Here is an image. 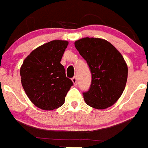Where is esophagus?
<instances>
[{
    "instance_id": "obj_1",
    "label": "esophagus",
    "mask_w": 148,
    "mask_h": 148,
    "mask_svg": "<svg viewBox=\"0 0 148 148\" xmlns=\"http://www.w3.org/2000/svg\"><path fill=\"white\" fill-rule=\"evenodd\" d=\"M72 81H73V84L75 86L77 85V78L76 76H74L73 78H72Z\"/></svg>"
}]
</instances>
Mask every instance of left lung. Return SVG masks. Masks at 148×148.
<instances>
[{
	"label": "left lung",
	"mask_w": 148,
	"mask_h": 148,
	"mask_svg": "<svg viewBox=\"0 0 148 148\" xmlns=\"http://www.w3.org/2000/svg\"><path fill=\"white\" fill-rule=\"evenodd\" d=\"M75 46L91 73L89 90L83 93L86 103L98 110L113 105L127 81L128 67L123 56L110 42L97 38L79 39Z\"/></svg>",
	"instance_id": "left-lung-1"
}]
</instances>
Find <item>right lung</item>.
I'll use <instances>...</instances> for the list:
<instances>
[{
    "instance_id": "add662e5",
    "label": "right lung",
    "mask_w": 148,
    "mask_h": 148,
    "mask_svg": "<svg viewBox=\"0 0 148 148\" xmlns=\"http://www.w3.org/2000/svg\"><path fill=\"white\" fill-rule=\"evenodd\" d=\"M67 45V40H62L45 43L31 52L21 66L24 90L38 108L53 110L61 107L73 85L60 63Z\"/></svg>"
}]
</instances>
